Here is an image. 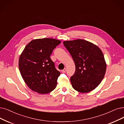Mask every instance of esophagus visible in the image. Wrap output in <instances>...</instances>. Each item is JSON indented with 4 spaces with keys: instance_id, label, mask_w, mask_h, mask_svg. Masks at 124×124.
<instances>
[{
    "instance_id": "34e87169",
    "label": "esophagus",
    "mask_w": 124,
    "mask_h": 124,
    "mask_svg": "<svg viewBox=\"0 0 124 124\" xmlns=\"http://www.w3.org/2000/svg\"><path fill=\"white\" fill-rule=\"evenodd\" d=\"M66 72V68H65V69H63V70H62V73H65Z\"/></svg>"
}]
</instances>
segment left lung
<instances>
[{"mask_svg":"<svg viewBox=\"0 0 124 124\" xmlns=\"http://www.w3.org/2000/svg\"><path fill=\"white\" fill-rule=\"evenodd\" d=\"M75 65V73L70 80L74 90L81 93L95 89L103 80L106 63L100 48L82 39L63 42Z\"/></svg>","mask_w":124,"mask_h":124,"instance_id":"1","label":"left lung"}]
</instances>
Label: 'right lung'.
<instances>
[{
	"label": "right lung",
	"instance_id": "1",
	"mask_svg": "<svg viewBox=\"0 0 124 124\" xmlns=\"http://www.w3.org/2000/svg\"><path fill=\"white\" fill-rule=\"evenodd\" d=\"M61 43L54 39H34L24 49L19 57V68L24 82L32 91L46 94L56 88L61 73L50 56Z\"/></svg>",
	"mask_w": 124,
	"mask_h": 124
}]
</instances>
